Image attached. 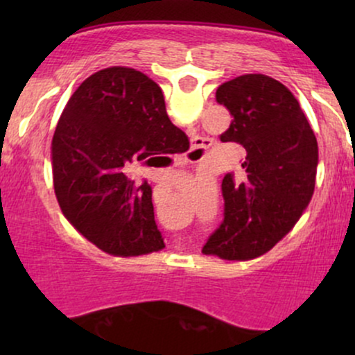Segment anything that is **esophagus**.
<instances>
[{
	"instance_id": "34e87169",
	"label": "esophagus",
	"mask_w": 355,
	"mask_h": 355,
	"mask_svg": "<svg viewBox=\"0 0 355 355\" xmlns=\"http://www.w3.org/2000/svg\"><path fill=\"white\" fill-rule=\"evenodd\" d=\"M209 145H210L209 138H195V145H193V148L190 150L187 162H189V164H197V162L200 160L203 148H207Z\"/></svg>"
}]
</instances>
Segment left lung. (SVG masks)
<instances>
[{"instance_id":"1","label":"left lung","mask_w":355,"mask_h":355,"mask_svg":"<svg viewBox=\"0 0 355 355\" xmlns=\"http://www.w3.org/2000/svg\"><path fill=\"white\" fill-rule=\"evenodd\" d=\"M234 116L222 141L245 148L242 172L222 180L223 220L203 254L229 260L259 257L288 234L311 202L319 148L299 101L266 75H242L217 88Z\"/></svg>"}]
</instances>
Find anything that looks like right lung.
<instances>
[{"label": "right lung", "mask_w": 355, "mask_h": 355, "mask_svg": "<svg viewBox=\"0 0 355 355\" xmlns=\"http://www.w3.org/2000/svg\"><path fill=\"white\" fill-rule=\"evenodd\" d=\"M189 138L166 115L162 88L133 68L96 71L68 100L51 144L58 203L76 230L112 255L165 247L152 187L125 175L133 162L183 153ZM152 166V165H150Z\"/></svg>", "instance_id": "obj_1"}]
</instances>
